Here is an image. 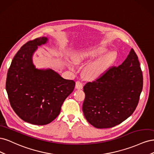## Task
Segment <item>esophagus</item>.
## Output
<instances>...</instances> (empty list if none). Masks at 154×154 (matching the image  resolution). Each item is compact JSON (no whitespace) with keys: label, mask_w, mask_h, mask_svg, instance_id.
<instances>
[{"label":"esophagus","mask_w":154,"mask_h":154,"mask_svg":"<svg viewBox=\"0 0 154 154\" xmlns=\"http://www.w3.org/2000/svg\"><path fill=\"white\" fill-rule=\"evenodd\" d=\"M76 88L77 89H82L83 88V84L80 81H77L76 82Z\"/></svg>","instance_id":"obj_1"}]
</instances>
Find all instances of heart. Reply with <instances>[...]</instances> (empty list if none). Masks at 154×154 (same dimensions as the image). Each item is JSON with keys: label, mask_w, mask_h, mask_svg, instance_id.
I'll return each instance as SVG.
<instances>
[{"label": "heart", "mask_w": 154, "mask_h": 154, "mask_svg": "<svg viewBox=\"0 0 154 154\" xmlns=\"http://www.w3.org/2000/svg\"><path fill=\"white\" fill-rule=\"evenodd\" d=\"M107 49L104 47L88 48L81 51L76 55L74 60L76 63H80L87 60L104 54ZM117 58V53L112 51L88 65L84 69L85 76L88 79H95L102 75ZM71 67H72L71 64Z\"/></svg>", "instance_id": "1"}]
</instances>
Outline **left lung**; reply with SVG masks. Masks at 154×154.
<instances>
[{"instance_id": "8db88e82", "label": "left lung", "mask_w": 154, "mask_h": 154, "mask_svg": "<svg viewBox=\"0 0 154 154\" xmlns=\"http://www.w3.org/2000/svg\"><path fill=\"white\" fill-rule=\"evenodd\" d=\"M143 78L133 49L120 66H112L83 87V112L87 122L97 128L115 127L131 116L138 105Z\"/></svg>"}]
</instances>
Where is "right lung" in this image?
Segmentation results:
<instances>
[{
  "mask_svg": "<svg viewBox=\"0 0 154 154\" xmlns=\"http://www.w3.org/2000/svg\"><path fill=\"white\" fill-rule=\"evenodd\" d=\"M48 40L40 37L22 45L7 74L6 89L12 109L24 122L36 125L52 122L75 87L73 80L51 69H36L32 63L34 52Z\"/></svg>",
  "mask_w": 154,
  "mask_h": 154,
  "instance_id": "obj_1",
  "label": "right lung"
}]
</instances>
